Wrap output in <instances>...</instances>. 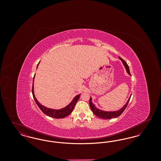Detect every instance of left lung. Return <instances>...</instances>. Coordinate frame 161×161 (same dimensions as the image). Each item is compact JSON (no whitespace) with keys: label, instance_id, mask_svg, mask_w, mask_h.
<instances>
[{"label":"left lung","instance_id":"left-lung-1","mask_svg":"<svg viewBox=\"0 0 161 161\" xmlns=\"http://www.w3.org/2000/svg\"><path fill=\"white\" fill-rule=\"evenodd\" d=\"M119 58L122 61L123 65L124 66L128 74L131 76L130 70H129V66L127 65V63L119 57ZM130 97H131V95H130L129 98L127 100V103H125V104L124 105V106L121 109H119L118 110H116V111H104V110H101L100 108H97L96 106L92 103V99L91 97L90 100H89V104H90V107H91V108L92 110V112L95 116H97V117L100 118L101 119H112V118H117L123 114V112L125 109V108L127 107V104H128V103L130 101Z\"/></svg>","mask_w":161,"mask_h":161}]
</instances>
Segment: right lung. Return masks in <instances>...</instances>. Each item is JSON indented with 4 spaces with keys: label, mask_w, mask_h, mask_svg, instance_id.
Listing matches in <instances>:
<instances>
[{
    "label": "right lung",
    "mask_w": 161,
    "mask_h": 161,
    "mask_svg": "<svg viewBox=\"0 0 161 161\" xmlns=\"http://www.w3.org/2000/svg\"><path fill=\"white\" fill-rule=\"evenodd\" d=\"M40 63V62H39ZM39 63H38V64H37V69L38 68V64H39ZM34 77H34L33 78V84H32V95H33V97H34V99L35 100L36 104H37L38 107L40 108V109L46 115L50 116V117H52V118H57V119H60V118H63L64 117H66L68 116V115H70L74 108L75 107L76 103H77L78 100H79L80 98V95L81 94H79V95H77V96H75L73 100L71 101V102L69 103L68 105H67L66 107H63L62 108L60 109H53V108H48V107H46V106H43L42 104H41L38 101V100H37V98H36L35 97V95H34Z\"/></svg>",
    "instance_id": "add662e5"
}]
</instances>
